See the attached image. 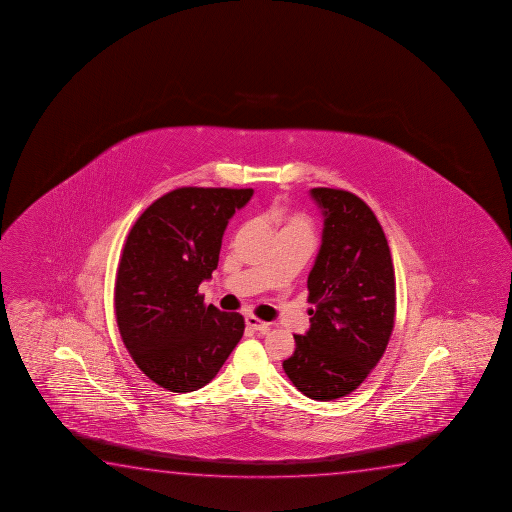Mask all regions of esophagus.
<instances>
[{
    "instance_id": "esophagus-1",
    "label": "esophagus",
    "mask_w": 512,
    "mask_h": 512,
    "mask_svg": "<svg viewBox=\"0 0 512 512\" xmlns=\"http://www.w3.org/2000/svg\"><path fill=\"white\" fill-rule=\"evenodd\" d=\"M246 326L253 329V331H262V333H266L267 329H269V324L264 322V320L257 319V317H253V315H248L245 319Z\"/></svg>"
}]
</instances>
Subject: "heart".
Returning <instances> with one entry per match:
<instances>
[{"instance_id": "1", "label": "heart", "mask_w": 512, "mask_h": 512, "mask_svg": "<svg viewBox=\"0 0 512 512\" xmlns=\"http://www.w3.org/2000/svg\"><path fill=\"white\" fill-rule=\"evenodd\" d=\"M273 222L280 227V232H304L312 236V223L301 213H290L287 209H275Z\"/></svg>"}]
</instances>
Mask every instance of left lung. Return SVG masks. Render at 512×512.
<instances>
[{"label":"left lung","mask_w":512,"mask_h":512,"mask_svg":"<svg viewBox=\"0 0 512 512\" xmlns=\"http://www.w3.org/2000/svg\"><path fill=\"white\" fill-rule=\"evenodd\" d=\"M324 215L322 245L308 275L310 329L294 334L283 361L308 398L338 400L356 391L384 356L396 315V282L386 234L354 193L313 188Z\"/></svg>","instance_id":"8db88e82"}]
</instances>
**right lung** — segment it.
<instances>
[{
  "mask_svg": "<svg viewBox=\"0 0 512 512\" xmlns=\"http://www.w3.org/2000/svg\"><path fill=\"white\" fill-rule=\"evenodd\" d=\"M252 188L185 186L155 200L126 237L114 287L121 340L139 370L172 393L209 384L245 331L243 315L204 304L223 232Z\"/></svg>",
  "mask_w": 512,
  "mask_h": 512,
  "instance_id": "1",
  "label": "right lung"
}]
</instances>
